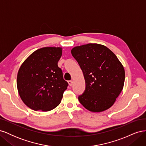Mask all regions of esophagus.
I'll use <instances>...</instances> for the list:
<instances>
[{"mask_svg": "<svg viewBox=\"0 0 146 146\" xmlns=\"http://www.w3.org/2000/svg\"><path fill=\"white\" fill-rule=\"evenodd\" d=\"M68 83H69V85L70 86H71L72 85V83H73V81L72 80H69L68 81Z\"/></svg>", "mask_w": 146, "mask_h": 146, "instance_id": "obj_1", "label": "esophagus"}]
</instances>
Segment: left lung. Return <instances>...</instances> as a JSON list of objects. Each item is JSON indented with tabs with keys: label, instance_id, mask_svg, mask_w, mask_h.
Masks as SVG:
<instances>
[{
	"label": "left lung",
	"instance_id": "8db88e82",
	"mask_svg": "<svg viewBox=\"0 0 146 146\" xmlns=\"http://www.w3.org/2000/svg\"><path fill=\"white\" fill-rule=\"evenodd\" d=\"M71 54L82 70L86 88L78 100L92 112L110 108L121 92L125 70L116 55L99 44L74 47Z\"/></svg>",
	"mask_w": 146,
	"mask_h": 146
}]
</instances>
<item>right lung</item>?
Wrapping results in <instances>:
<instances>
[{
  "mask_svg": "<svg viewBox=\"0 0 146 146\" xmlns=\"http://www.w3.org/2000/svg\"><path fill=\"white\" fill-rule=\"evenodd\" d=\"M61 47H42L33 52L19 69L17 87L23 102L35 111H48L58 106L68 83L58 62Z\"/></svg>",
  "mask_w": 146,
  "mask_h": 146,
  "instance_id": "obj_1",
  "label": "right lung"
}]
</instances>
